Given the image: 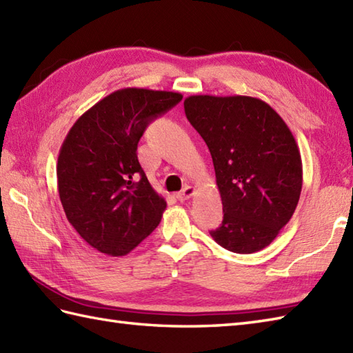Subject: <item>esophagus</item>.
Returning <instances> with one entry per match:
<instances>
[{
  "instance_id": "esophagus-1",
  "label": "esophagus",
  "mask_w": 353,
  "mask_h": 353,
  "mask_svg": "<svg viewBox=\"0 0 353 353\" xmlns=\"http://www.w3.org/2000/svg\"><path fill=\"white\" fill-rule=\"evenodd\" d=\"M194 188L192 186H190V185H186L185 188L181 191V192H177V199L181 200V201H185V200H188V199H191L192 196H194Z\"/></svg>"
}]
</instances>
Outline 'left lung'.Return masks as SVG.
<instances>
[{"label":"left lung","mask_w":353,"mask_h":353,"mask_svg":"<svg viewBox=\"0 0 353 353\" xmlns=\"http://www.w3.org/2000/svg\"><path fill=\"white\" fill-rule=\"evenodd\" d=\"M185 114L211 152L223 203L211 236L226 250L254 253L290 221L301 199V152L288 125L259 99L191 95Z\"/></svg>","instance_id":"1"}]
</instances>
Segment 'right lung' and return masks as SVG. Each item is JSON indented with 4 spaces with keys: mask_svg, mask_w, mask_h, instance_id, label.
Returning <instances> with one entry per match:
<instances>
[{
    "mask_svg": "<svg viewBox=\"0 0 353 353\" xmlns=\"http://www.w3.org/2000/svg\"><path fill=\"white\" fill-rule=\"evenodd\" d=\"M182 94L124 88L104 97L66 134L57 159V190L66 219L101 253L123 256L159 224L167 201L138 161L147 125Z\"/></svg>",
    "mask_w": 353,
    "mask_h": 353,
    "instance_id": "right-lung-1",
    "label": "right lung"
}]
</instances>
